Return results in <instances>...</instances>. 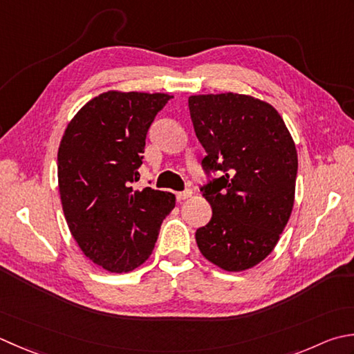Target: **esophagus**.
<instances>
[{"label": "esophagus", "instance_id": "esophagus-1", "mask_svg": "<svg viewBox=\"0 0 354 354\" xmlns=\"http://www.w3.org/2000/svg\"><path fill=\"white\" fill-rule=\"evenodd\" d=\"M192 195H193V192L187 189V190H184V192H178V193H176V199L179 201V203H181V201H185V199L192 198Z\"/></svg>", "mask_w": 354, "mask_h": 354}]
</instances>
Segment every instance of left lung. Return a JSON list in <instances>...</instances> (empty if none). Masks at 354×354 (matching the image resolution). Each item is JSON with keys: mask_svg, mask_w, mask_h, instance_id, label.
<instances>
[{"mask_svg": "<svg viewBox=\"0 0 354 354\" xmlns=\"http://www.w3.org/2000/svg\"><path fill=\"white\" fill-rule=\"evenodd\" d=\"M190 116L221 176L203 187L210 223L196 230L204 258L225 272H244L273 252L295 204L297 153L272 104L242 93L192 95Z\"/></svg>", "mask_w": 354, "mask_h": 354, "instance_id": "1", "label": "left lung"}]
</instances>
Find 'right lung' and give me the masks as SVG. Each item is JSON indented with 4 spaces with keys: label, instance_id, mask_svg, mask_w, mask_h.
<instances>
[{
    "label": "right lung",
    "instance_id": "right-lung-1",
    "mask_svg": "<svg viewBox=\"0 0 354 354\" xmlns=\"http://www.w3.org/2000/svg\"><path fill=\"white\" fill-rule=\"evenodd\" d=\"M170 98L109 90L84 104L61 138L58 189L68 230L81 252L107 272L142 266L175 209L171 193L131 187L147 130Z\"/></svg>",
    "mask_w": 354,
    "mask_h": 354
}]
</instances>
